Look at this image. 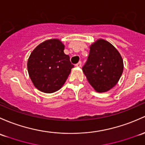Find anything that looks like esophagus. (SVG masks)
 <instances>
[{"instance_id": "34e87169", "label": "esophagus", "mask_w": 145, "mask_h": 145, "mask_svg": "<svg viewBox=\"0 0 145 145\" xmlns=\"http://www.w3.org/2000/svg\"><path fill=\"white\" fill-rule=\"evenodd\" d=\"M81 65H82V63H81V62L80 61V62H78L76 65V66L78 67H81Z\"/></svg>"}]
</instances>
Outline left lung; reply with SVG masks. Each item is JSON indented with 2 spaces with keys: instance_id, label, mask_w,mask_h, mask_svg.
Returning <instances> with one entry per match:
<instances>
[{
  "instance_id": "1",
  "label": "left lung",
  "mask_w": 145,
  "mask_h": 145,
  "mask_svg": "<svg viewBox=\"0 0 145 145\" xmlns=\"http://www.w3.org/2000/svg\"><path fill=\"white\" fill-rule=\"evenodd\" d=\"M123 69V60L118 51L107 41L99 39L91 45L83 71L97 92H105L117 84Z\"/></svg>"
}]
</instances>
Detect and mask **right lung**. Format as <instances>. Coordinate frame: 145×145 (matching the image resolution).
Here are the masks:
<instances>
[{
  "instance_id": "add662e5",
  "label": "right lung",
  "mask_w": 145,
  "mask_h": 145,
  "mask_svg": "<svg viewBox=\"0 0 145 145\" xmlns=\"http://www.w3.org/2000/svg\"><path fill=\"white\" fill-rule=\"evenodd\" d=\"M64 49L62 42L53 39L39 44L30 54L28 61V74L39 90L45 93L56 92L67 79L74 66Z\"/></svg>"
}]
</instances>
